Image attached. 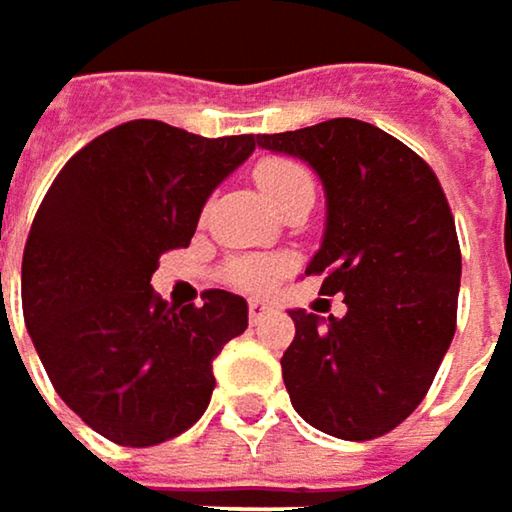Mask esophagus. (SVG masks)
<instances>
[{"label":"esophagus","instance_id":"34e87169","mask_svg":"<svg viewBox=\"0 0 512 512\" xmlns=\"http://www.w3.org/2000/svg\"><path fill=\"white\" fill-rule=\"evenodd\" d=\"M272 311H275V308H272L269 302H263V299H252V302H249V320H252V323H260V320H266V317H269Z\"/></svg>","mask_w":512,"mask_h":512}]
</instances>
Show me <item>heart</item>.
Here are the masks:
<instances>
[{
	"mask_svg": "<svg viewBox=\"0 0 512 512\" xmlns=\"http://www.w3.org/2000/svg\"><path fill=\"white\" fill-rule=\"evenodd\" d=\"M255 183L257 189H260V195H263L269 204H275V201H281L284 195H290L293 189L311 186V177H308V171H305L299 162L284 159V156H269V159L257 162ZM278 275H281V263H275V260H260V257L240 260V263L231 266V281L240 284V287H252V290L269 287Z\"/></svg>",
	"mask_w": 512,
	"mask_h": 512,
	"instance_id": "heart-1",
	"label": "heart"
}]
</instances>
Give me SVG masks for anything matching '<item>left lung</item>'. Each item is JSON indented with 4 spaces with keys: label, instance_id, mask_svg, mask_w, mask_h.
I'll return each instance as SVG.
<instances>
[{
    "label": "left lung",
    "instance_id": "8db88e82",
    "mask_svg": "<svg viewBox=\"0 0 512 512\" xmlns=\"http://www.w3.org/2000/svg\"><path fill=\"white\" fill-rule=\"evenodd\" d=\"M257 148L320 177L326 228L305 275L347 305L329 320L290 311V403L335 439L385 436L418 409L454 341L462 257L448 198L421 156L356 118L257 136Z\"/></svg>",
    "mask_w": 512,
    "mask_h": 512
}]
</instances>
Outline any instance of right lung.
Returning a JSON list of instances; mask_svg holds the SVG:
<instances>
[{"label":"right lung","mask_w":512,"mask_h":512,"mask_svg":"<svg viewBox=\"0 0 512 512\" xmlns=\"http://www.w3.org/2000/svg\"><path fill=\"white\" fill-rule=\"evenodd\" d=\"M255 136L204 139L127 121L52 180L23 252V317L58 397L100 436L151 448L189 430L216 388L213 358L249 326V305L207 290L168 305L159 255L189 246L213 189Z\"/></svg>","instance_id":"add662e5"}]
</instances>
